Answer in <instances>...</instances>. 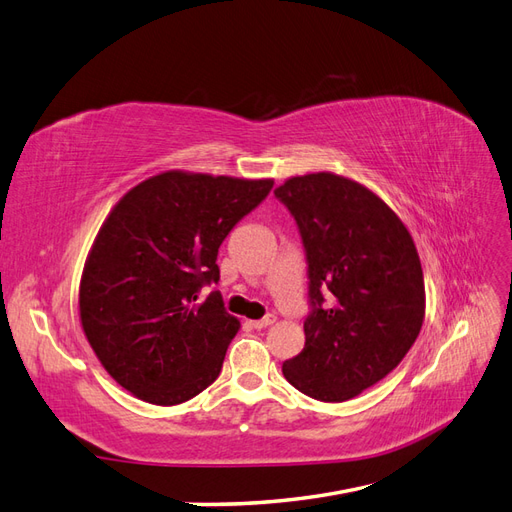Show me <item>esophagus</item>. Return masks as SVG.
Masks as SVG:
<instances>
[{
    "label": "esophagus",
    "instance_id": "1",
    "mask_svg": "<svg viewBox=\"0 0 512 512\" xmlns=\"http://www.w3.org/2000/svg\"><path fill=\"white\" fill-rule=\"evenodd\" d=\"M273 322H275L273 316H267V318H262V320H247V324H250L252 329H267V327H271Z\"/></svg>",
    "mask_w": 512,
    "mask_h": 512
}]
</instances>
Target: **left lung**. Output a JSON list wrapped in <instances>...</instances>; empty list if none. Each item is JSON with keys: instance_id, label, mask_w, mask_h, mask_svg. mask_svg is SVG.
Masks as SVG:
<instances>
[{"instance_id": "left-lung-1", "label": "left lung", "mask_w": 512, "mask_h": 512, "mask_svg": "<svg viewBox=\"0 0 512 512\" xmlns=\"http://www.w3.org/2000/svg\"><path fill=\"white\" fill-rule=\"evenodd\" d=\"M275 196L299 224L314 305L284 378L307 397L352 399L391 374L421 333L425 282L414 239L376 192L342 175L290 177Z\"/></svg>"}]
</instances>
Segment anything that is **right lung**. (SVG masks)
<instances>
[{
    "label": "right lung",
    "mask_w": 512,
    "mask_h": 512,
    "mask_svg": "<svg viewBox=\"0 0 512 512\" xmlns=\"http://www.w3.org/2000/svg\"><path fill=\"white\" fill-rule=\"evenodd\" d=\"M273 179L164 170L119 198L87 254L79 316L111 378L156 406L192 399L220 376L239 331L215 265L228 232L258 207Z\"/></svg>",
    "instance_id": "right-lung-1"
}]
</instances>
